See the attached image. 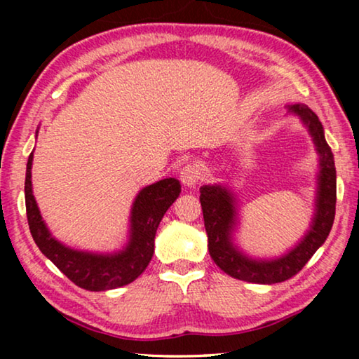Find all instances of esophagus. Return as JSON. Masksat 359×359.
<instances>
[{"label":"esophagus","instance_id":"1","mask_svg":"<svg viewBox=\"0 0 359 359\" xmlns=\"http://www.w3.org/2000/svg\"><path fill=\"white\" fill-rule=\"evenodd\" d=\"M180 180H182V184H184L188 188L196 187L199 184V180H201V172H199L198 166L187 165V166L182 168Z\"/></svg>","mask_w":359,"mask_h":359}]
</instances>
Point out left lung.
Wrapping results in <instances>:
<instances>
[{
    "mask_svg": "<svg viewBox=\"0 0 359 359\" xmlns=\"http://www.w3.org/2000/svg\"><path fill=\"white\" fill-rule=\"evenodd\" d=\"M287 109L306 126L318 154L313 217L307 233L294 247L276 258L248 257L234 242V233L239 226V203L234 191L222 184L199 188L210 257L223 272L244 282L272 285L296 276L325 244L336 215V166L325 139L323 125L306 104H291Z\"/></svg>",
    "mask_w": 359,
    "mask_h": 359,
    "instance_id": "obj_1",
    "label": "left lung"
}]
</instances>
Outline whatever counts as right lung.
I'll list each match as a JSON object with an SVG mask.
<instances>
[{
  "mask_svg": "<svg viewBox=\"0 0 359 359\" xmlns=\"http://www.w3.org/2000/svg\"><path fill=\"white\" fill-rule=\"evenodd\" d=\"M38 135V131H36ZM33 151L28 156L25 204L29 231L39 250L77 287L106 291L135 282L149 266L155 252V234L163 215L180 194V182L174 177L144 187L131 205L128 242L117 252H85L55 239L42 220L32 184Z\"/></svg>",
  "mask_w": 359,
  "mask_h": 359,
  "instance_id": "obj_1",
  "label": "right lung"
}]
</instances>
